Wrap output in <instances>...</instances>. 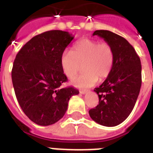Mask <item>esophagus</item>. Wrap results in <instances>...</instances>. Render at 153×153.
I'll list each match as a JSON object with an SVG mask.
<instances>
[{
  "label": "esophagus",
  "instance_id": "1",
  "mask_svg": "<svg viewBox=\"0 0 153 153\" xmlns=\"http://www.w3.org/2000/svg\"><path fill=\"white\" fill-rule=\"evenodd\" d=\"M89 91H86V90H80L79 91V92H80V94H86V93H88Z\"/></svg>",
  "mask_w": 153,
  "mask_h": 153
}]
</instances>
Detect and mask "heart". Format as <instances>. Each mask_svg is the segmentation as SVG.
I'll list each match as a JSON object with an SVG mask.
<instances>
[{
	"instance_id": "1",
	"label": "heart",
	"mask_w": 153,
	"mask_h": 153,
	"mask_svg": "<svg viewBox=\"0 0 153 153\" xmlns=\"http://www.w3.org/2000/svg\"><path fill=\"white\" fill-rule=\"evenodd\" d=\"M62 71L68 78H73L81 69L83 72L73 79L72 83L81 88L93 86L98 82L109 76L114 62V50L105 42L83 39L72 47L71 51H65L61 56Z\"/></svg>"
}]
</instances>
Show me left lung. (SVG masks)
<instances>
[{"instance_id": "1", "label": "left lung", "mask_w": 153, "mask_h": 153, "mask_svg": "<svg viewBox=\"0 0 153 153\" xmlns=\"http://www.w3.org/2000/svg\"><path fill=\"white\" fill-rule=\"evenodd\" d=\"M98 36L110 44L114 53V67L109 75L94 91L98 105L89 114L99 125L113 127L123 122L135 105L141 86L140 59L125 38L107 30H97Z\"/></svg>"}]
</instances>
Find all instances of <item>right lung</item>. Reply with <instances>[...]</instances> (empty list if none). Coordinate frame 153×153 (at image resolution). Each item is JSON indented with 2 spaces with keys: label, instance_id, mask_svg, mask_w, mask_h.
I'll list each match as a JSON object with an SVG mask.
<instances>
[{
  "label": "right lung",
  "instance_id": "add662e5",
  "mask_svg": "<svg viewBox=\"0 0 153 153\" xmlns=\"http://www.w3.org/2000/svg\"><path fill=\"white\" fill-rule=\"evenodd\" d=\"M74 36L51 30L37 35L20 49L13 62L12 80L16 96L26 116L39 126L55 124L64 116L68 102L79 94L67 81L61 56Z\"/></svg>",
  "mask_w": 153,
  "mask_h": 153
}]
</instances>
